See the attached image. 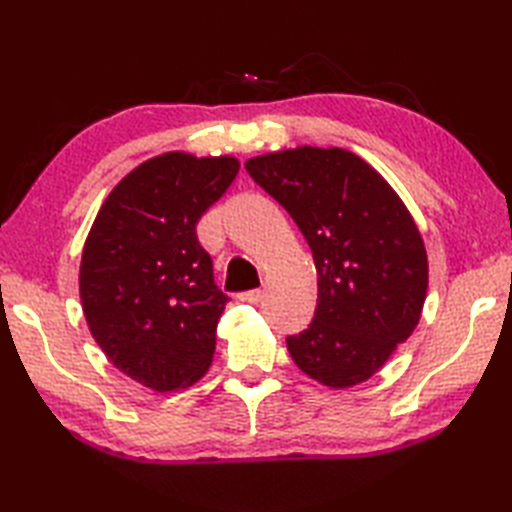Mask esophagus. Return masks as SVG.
<instances>
[{"mask_svg": "<svg viewBox=\"0 0 512 512\" xmlns=\"http://www.w3.org/2000/svg\"><path fill=\"white\" fill-rule=\"evenodd\" d=\"M239 299L248 301V303H259V301L264 299V290H248V292H242V295H239Z\"/></svg>", "mask_w": 512, "mask_h": 512, "instance_id": "esophagus-1", "label": "esophagus"}]
</instances>
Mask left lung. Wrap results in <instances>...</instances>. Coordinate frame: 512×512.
Instances as JSON below:
<instances>
[{
  "label": "left lung",
  "mask_w": 512,
  "mask_h": 512,
  "mask_svg": "<svg viewBox=\"0 0 512 512\" xmlns=\"http://www.w3.org/2000/svg\"><path fill=\"white\" fill-rule=\"evenodd\" d=\"M246 171L297 222L317 266L314 319L286 339L292 361L325 387L365 383L416 330L427 299V250L409 209L339 147L273 151Z\"/></svg>",
  "instance_id": "obj_1"
}]
</instances>
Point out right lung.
Listing matches in <instances>:
<instances>
[{
  "label": "right lung",
  "instance_id": "right-lung-1",
  "mask_svg": "<svg viewBox=\"0 0 512 512\" xmlns=\"http://www.w3.org/2000/svg\"><path fill=\"white\" fill-rule=\"evenodd\" d=\"M237 171L233 156L149 158L107 195L85 239L79 292L94 341L160 394L191 387L211 367L228 297L195 224Z\"/></svg>",
  "mask_w": 512,
  "mask_h": 512
}]
</instances>
